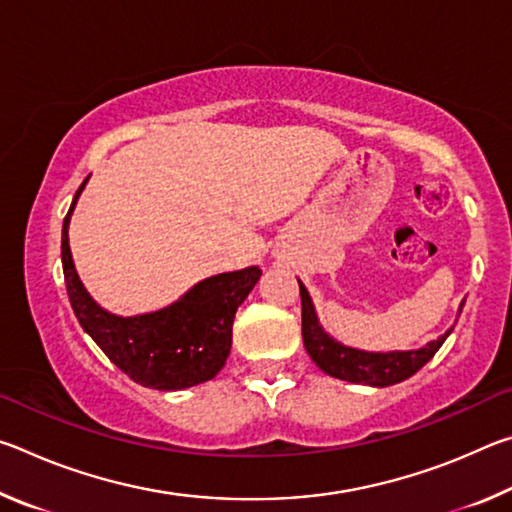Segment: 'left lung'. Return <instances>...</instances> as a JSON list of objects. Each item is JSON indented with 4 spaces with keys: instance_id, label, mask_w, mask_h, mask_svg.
<instances>
[{
    "instance_id": "8db88e82",
    "label": "left lung",
    "mask_w": 512,
    "mask_h": 512,
    "mask_svg": "<svg viewBox=\"0 0 512 512\" xmlns=\"http://www.w3.org/2000/svg\"><path fill=\"white\" fill-rule=\"evenodd\" d=\"M300 284V300H302V339H305V350L314 359L316 366L336 379L352 381V384H366L375 388L393 386L400 381L415 375L424 363L433 359V354L440 350V345L452 334V329L445 332L440 339L431 341L418 350H391V352H368L359 348H350L336 341L334 336L325 332L320 325L314 300H311L305 284ZM465 300L458 307L461 316Z\"/></svg>"
}]
</instances>
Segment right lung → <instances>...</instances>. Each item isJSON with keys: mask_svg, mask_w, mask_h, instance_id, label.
Returning <instances> with one entry per match:
<instances>
[{"mask_svg": "<svg viewBox=\"0 0 512 512\" xmlns=\"http://www.w3.org/2000/svg\"><path fill=\"white\" fill-rule=\"evenodd\" d=\"M90 176L63 221V273L74 316L103 354L128 377L155 391H183L216 377L232 348V323L262 271L257 266L196 282L171 305L149 314L117 316L83 287L69 250V221Z\"/></svg>", "mask_w": 512, "mask_h": 512, "instance_id": "obj_1", "label": "right lung"}]
</instances>
